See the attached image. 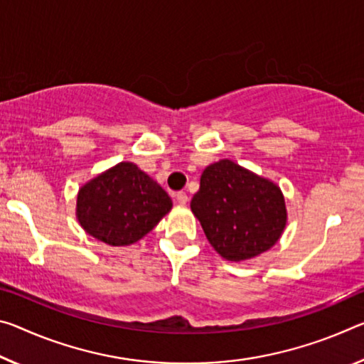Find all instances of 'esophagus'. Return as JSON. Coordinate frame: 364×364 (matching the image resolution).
Segmentation results:
<instances>
[{
    "mask_svg": "<svg viewBox=\"0 0 364 364\" xmlns=\"http://www.w3.org/2000/svg\"><path fill=\"white\" fill-rule=\"evenodd\" d=\"M176 200H178V204L184 205V204H188L189 198H188V194H186V193H184V191H180V193H176Z\"/></svg>",
    "mask_w": 364,
    "mask_h": 364,
    "instance_id": "34e87169",
    "label": "esophagus"
}]
</instances>
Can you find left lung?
I'll list each match as a JSON object with an SVG mask.
<instances>
[{
    "mask_svg": "<svg viewBox=\"0 0 364 364\" xmlns=\"http://www.w3.org/2000/svg\"><path fill=\"white\" fill-rule=\"evenodd\" d=\"M191 210L213 250L233 262L270 250L287 225L280 188L232 160L207 166Z\"/></svg>",
    "mask_w": 364,
    "mask_h": 364,
    "instance_id": "1",
    "label": "left lung"
}]
</instances>
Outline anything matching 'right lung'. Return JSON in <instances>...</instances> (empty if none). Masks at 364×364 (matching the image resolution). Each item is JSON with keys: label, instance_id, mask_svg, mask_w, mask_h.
Segmentation results:
<instances>
[{"label": "right lung", "instance_id": "obj_1", "mask_svg": "<svg viewBox=\"0 0 364 364\" xmlns=\"http://www.w3.org/2000/svg\"><path fill=\"white\" fill-rule=\"evenodd\" d=\"M171 209L157 181L129 161H121L79 189L76 215L85 232L109 246L139 241Z\"/></svg>", "mask_w": 364, "mask_h": 364}]
</instances>
